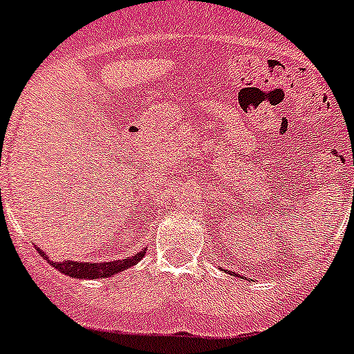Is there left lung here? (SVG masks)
<instances>
[{
  "mask_svg": "<svg viewBox=\"0 0 354 354\" xmlns=\"http://www.w3.org/2000/svg\"><path fill=\"white\" fill-rule=\"evenodd\" d=\"M236 276H237V274H236Z\"/></svg>",
  "mask_w": 354,
  "mask_h": 354,
  "instance_id": "1",
  "label": "left lung"
}]
</instances>
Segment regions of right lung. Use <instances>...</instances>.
Segmentation results:
<instances>
[{"label":"right lung","instance_id":"add662e5","mask_svg":"<svg viewBox=\"0 0 354 354\" xmlns=\"http://www.w3.org/2000/svg\"><path fill=\"white\" fill-rule=\"evenodd\" d=\"M38 248V246H36ZM38 252L45 257V260H48L47 253L39 250ZM147 253V248L143 252H138L136 255L125 257L122 260H113V262H75V260H61V262H55V260H48L52 263V267L59 270V272L66 274L69 277H77V279H106V277L117 276V274L124 272V270L131 269V267L136 266L141 259Z\"/></svg>","mask_w":354,"mask_h":354}]
</instances>
